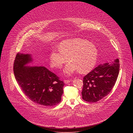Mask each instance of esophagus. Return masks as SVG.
<instances>
[{
	"mask_svg": "<svg viewBox=\"0 0 133 133\" xmlns=\"http://www.w3.org/2000/svg\"><path fill=\"white\" fill-rule=\"evenodd\" d=\"M71 81V80H64V83L65 84H67V83H70Z\"/></svg>",
	"mask_w": 133,
	"mask_h": 133,
	"instance_id": "obj_1",
	"label": "esophagus"
}]
</instances>
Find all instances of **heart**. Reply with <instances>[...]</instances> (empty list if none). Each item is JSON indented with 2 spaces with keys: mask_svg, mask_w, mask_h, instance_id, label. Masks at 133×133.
<instances>
[{
  "mask_svg": "<svg viewBox=\"0 0 133 133\" xmlns=\"http://www.w3.org/2000/svg\"><path fill=\"white\" fill-rule=\"evenodd\" d=\"M59 49L51 51L50 64L52 67L60 68L69 60L63 70L66 76H71L78 70L81 73L89 72L97 62L98 50L86 40L75 38L64 40L60 43Z\"/></svg>",
  "mask_w": 133,
  "mask_h": 133,
  "instance_id": "obj_1",
  "label": "heart"
}]
</instances>
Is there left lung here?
Instances as JSON below:
<instances>
[{"label": "left lung", "instance_id": "obj_1", "mask_svg": "<svg viewBox=\"0 0 133 133\" xmlns=\"http://www.w3.org/2000/svg\"><path fill=\"white\" fill-rule=\"evenodd\" d=\"M119 61L116 59L112 63L100 64L83 78L82 99L96 102L108 95L113 89L119 71Z\"/></svg>", "mask_w": 133, "mask_h": 133}]
</instances>
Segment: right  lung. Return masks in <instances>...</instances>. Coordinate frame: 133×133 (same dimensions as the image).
I'll return each instance as SVG.
<instances>
[{
  "mask_svg": "<svg viewBox=\"0 0 133 133\" xmlns=\"http://www.w3.org/2000/svg\"><path fill=\"white\" fill-rule=\"evenodd\" d=\"M31 55L18 53L15 57L13 69L18 85L33 102L44 107L57 105L64 83L44 66L28 65L33 60Z\"/></svg>",
  "mask_w": 133,
  "mask_h": 133,
  "instance_id": "obj_1",
  "label": "right lung"
}]
</instances>
